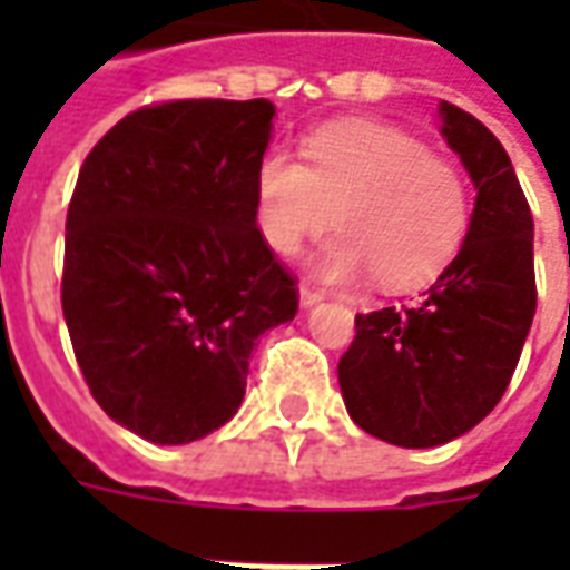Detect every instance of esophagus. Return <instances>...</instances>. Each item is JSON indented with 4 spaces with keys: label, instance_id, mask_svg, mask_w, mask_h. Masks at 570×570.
I'll return each mask as SVG.
<instances>
[{
    "label": "esophagus",
    "instance_id": "esophagus-1",
    "mask_svg": "<svg viewBox=\"0 0 570 570\" xmlns=\"http://www.w3.org/2000/svg\"><path fill=\"white\" fill-rule=\"evenodd\" d=\"M298 302H302V308H311V305L323 302V289H317V286L311 284H302L298 286Z\"/></svg>",
    "mask_w": 570,
    "mask_h": 570
}]
</instances>
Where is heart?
Returning <instances> with one entry per match:
<instances>
[{
    "label": "heart",
    "mask_w": 570,
    "mask_h": 570,
    "mask_svg": "<svg viewBox=\"0 0 570 570\" xmlns=\"http://www.w3.org/2000/svg\"><path fill=\"white\" fill-rule=\"evenodd\" d=\"M305 158L272 149L256 167L259 228L277 256H296L335 219L342 237L317 272L330 281L372 274L384 293H409L436 281L464 244V174L406 130L333 125L311 137Z\"/></svg>",
    "instance_id": "1"
}]
</instances>
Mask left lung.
<instances>
[{
	"label": "left lung",
	"instance_id": "8db88e82",
	"mask_svg": "<svg viewBox=\"0 0 570 570\" xmlns=\"http://www.w3.org/2000/svg\"><path fill=\"white\" fill-rule=\"evenodd\" d=\"M440 116L476 186L464 247L419 305L357 314L338 360L347 415L403 449L442 445L498 406L538 308L534 219L510 155L464 109L442 100Z\"/></svg>",
	"mask_w": 570,
	"mask_h": 570
}]
</instances>
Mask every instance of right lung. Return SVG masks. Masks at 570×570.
Here are the masks:
<instances>
[{"instance_id": "right-lung-1", "label": "right lung", "mask_w": 570, "mask_h": 570, "mask_svg": "<svg viewBox=\"0 0 570 570\" xmlns=\"http://www.w3.org/2000/svg\"><path fill=\"white\" fill-rule=\"evenodd\" d=\"M268 100H164L118 121L81 164L60 302L91 396L158 445L219 430L265 330L298 286L256 225Z\"/></svg>"}]
</instances>
